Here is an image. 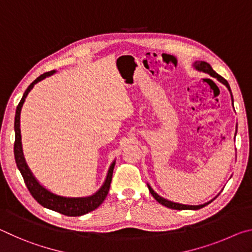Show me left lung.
I'll use <instances>...</instances> for the list:
<instances>
[{
    "label": "left lung",
    "mask_w": 252,
    "mask_h": 252,
    "mask_svg": "<svg viewBox=\"0 0 252 252\" xmlns=\"http://www.w3.org/2000/svg\"><path fill=\"white\" fill-rule=\"evenodd\" d=\"M192 67L195 71L203 72V73L209 74L210 76H212V78H216L217 80L219 81V82L224 84L229 90V92H230V95H231V101H232V104H233V96H232V93H231V89H230V85L227 82V80H224L222 76L217 73V72L212 69L211 65L209 64V63L204 62V61H194L192 63ZM236 134H237V130H236ZM234 138H236V135H234ZM147 186L149 188V191H150V193L152 194V197L155 198L158 202L162 204V206H164V207H168L170 209H174V210H198V209H201L203 207H206L207 204L210 203L213 199H216L217 197H218V195H216V197L213 198L212 200H210V201L204 202L202 204H183V203H179V202H173V201H171V200H168V199H165L163 197H161V195L158 194L156 191L152 189L151 186L149 185V183H147Z\"/></svg>",
    "instance_id": "8db88e82"
}]
</instances>
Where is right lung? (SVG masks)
<instances>
[{
	"label": "right lung",
	"mask_w": 252,
	"mask_h": 252,
	"mask_svg": "<svg viewBox=\"0 0 252 252\" xmlns=\"http://www.w3.org/2000/svg\"><path fill=\"white\" fill-rule=\"evenodd\" d=\"M57 73V71L53 70L48 73H44L40 75L39 78L35 79L33 82L29 85L27 90L23 93L22 99H21L19 105L16 106L15 111V119H14V132H15V142H14V158L18 169L20 170L21 174L24 179L25 185H27L30 193L32 197L39 202L41 206L44 208H48L50 210L57 211L62 213V215L70 216V217H78L83 216L87 213L91 212L100 206V204L104 201V199L109 193L111 180H112L113 174V168L116 165V159L112 161L110 164L108 173L104 179V182L99 188V190L95 191L94 193L91 195H85V197H65V195H61L58 193H54L52 191L45 188L43 185H41L39 180L34 177L31 169L25 161L23 148H22V139H21V129H20V117H21V110L25 102V99L29 94V92L32 90L34 85L39 83L40 81L44 80L48 76L53 75Z\"/></svg>",
	"instance_id": "1"
}]
</instances>
